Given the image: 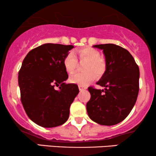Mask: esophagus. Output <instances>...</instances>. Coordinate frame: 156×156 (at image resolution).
<instances>
[{
  "mask_svg": "<svg viewBox=\"0 0 156 156\" xmlns=\"http://www.w3.org/2000/svg\"><path fill=\"white\" fill-rule=\"evenodd\" d=\"M78 88H79V90L80 92H82V91H84L86 90V89H87V87H86V86H83V85H79L78 86Z\"/></svg>",
  "mask_w": 156,
  "mask_h": 156,
  "instance_id": "esophagus-1",
  "label": "esophagus"
}]
</instances>
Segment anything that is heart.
Listing matches in <instances>:
<instances>
[{"mask_svg":"<svg viewBox=\"0 0 156 156\" xmlns=\"http://www.w3.org/2000/svg\"><path fill=\"white\" fill-rule=\"evenodd\" d=\"M78 58L80 61H87L83 64V69L85 71L76 73L69 77L72 83L80 85H87L97 76H103L106 69V63L101 57V53L92 48H85L76 51ZM64 67L68 73H72L76 70L78 61L74 53L70 52L66 55L63 61Z\"/></svg>","mask_w":156,"mask_h":156,"instance_id":"obj_1","label":"heart"}]
</instances>
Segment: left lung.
Instances as JSON below:
<instances>
[{"label":"left lung","instance_id":"8db88e82","mask_svg":"<svg viewBox=\"0 0 156 156\" xmlns=\"http://www.w3.org/2000/svg\"><path fill=\"white\" fill-rule=\"evenodd\" d=\"M103 50L106 69L98 85L88 88L91 98L87 103L89 118L102 125H114L123 121L131 112L139 90V69L132 55L114 44H96Z\"/></svg>","mask_w":156,"mask_h":156}]
</instances>
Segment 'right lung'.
Returning <instances> with one entry per match:
<instances>
[{
	"label": "right lung",
	"instance_id": "right-lung-1",
	"mask_svg": "<svg viewBox=\"0 0 156 156\" xmlns=\"http://www.w3.org/2000/svg\"><path fill=\"white\" fill-rule=\"evenodd\" d=\"M73 48L44 44L32 49L23 60L18 74L21 103L28 117L39 126L53 128L69 118L79 89L76 83H64L68 75L63 61ZM55 85L60 86L59 90Z\"/></svg>",
	"mask_w": 156,
	"mask_h": 156
}]
</instances>
